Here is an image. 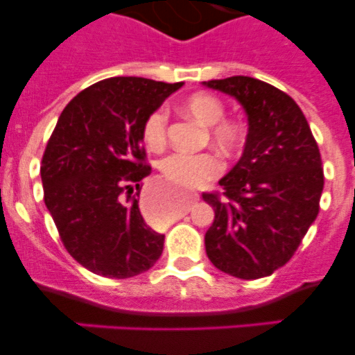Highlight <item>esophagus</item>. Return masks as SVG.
<instances>
[{
	"label": "esophagus",
	"instance_id": "esophagus-1",
	"mask_svg": "<svg viewBox=\"0 0 355 355\" xmlns=\"http://www.w3.org/2000/svg\"><path fill=\"white\" fill-rule=\"evenodd\" d=\"M191 200H192V202H196V200H199V194H192V196H191ZM141 207H142V211H144V213L148 214V216L156 218L155 213H153V198H151V196L146 194L144 198H142V200H141Z\"/></svg>",
	"mask_w": 355,
	"mask_h": 355
}]
</instances>
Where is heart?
Here are the masks:
<instances>
[{
  "instance_id": "b5f03b06",
  "label": "heart",
  "mask_w": 355,
  "mask_h": 355,
  "mask_svg": "<svg viewBox=\"0 0 355 355\" xmlns=\"http://www.w3.org/2000/svg\"><path fill=\"white\" fill-rule=\"evenodd\" d=\"M185 113L206 127L211 144L223 155H235L245 142V125L235 116H225V105L211 92H196L182 105ZM168 111L157 108L148 114L142 125V139L149 149H159L166 142ZM159 171L170 184L184 189H196L209 178L216 177L221 163L213 153L175 151L157 163ZM177 209V202L164 196L157 204V213L168 216Z\"/></svg>"
}]
</instances>
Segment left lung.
<instances>
[{
  "mask_svg": "<svg viewBox=\"0 0 355 355\" xmlns=\"http://www.w3.org/2000/svg\"><path fill=\"white\" fill-rule=\"evenodd\" d=\"M234 96L247 113L244 155L204 192L214 221L204 244L211 263L242 280L268 277L287 264L320 213L324 185L318 142L297 103L252 77L204 82Z\"/></svg>",
  "mask_w": 355,
  "mask_h": 355,
  "instance_id": "8db88e82",
  "label": "left lung"
}]
</instances>
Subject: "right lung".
Listing matches in <instances>:
<instances>
[{"label": "right lung", "instance_id": "obj_1", "mask_svg": "<svg viewBox=\"0 0 355 355\" xmlns=\"http://www.w3.org/2000/svg\"><path fill=\"white\" fill-rule=\"evenodd\" d=\"M182 84L105 78L60 114L41 161L44 202L67 252L92 273L135 277L163 252L164 235L146 225L132 192L151 173L144 120Z\"/></svg>", "mask_w": 355, "mask_h": 355}]
</instances>
